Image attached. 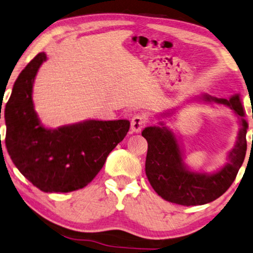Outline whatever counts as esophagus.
<instances>
[{
	"instance_id": "esophagus-1",
	"label": "esophagus",
	"mask_w": 253,
	"mask_h": 253,
	"mask_svg": "<svg viewBox=\"0 0 253 253\" xmlns=\"http://www.w3.org/2000/svg\"><path fill=\"white\" fill-rule=\"evenodd\" d=\"M147 123H148V118L145 114L134 115L131 121V130L133 132H140L146 126Z\"/></svg>"
}]
</instances>
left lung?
Segmentation results:
<instances>
[{
  "label": "left lung",
  "instance_id": "1",
  "mask_svg": "<svg viewBox=\"0 0 253 253\" xmlns=\"http://www.w3.org/2000/svg\"><path fill=\"white\" fill-rule=\"evenodd\" d=\"M207 102L230 106L239 115L241 129L238 141L228 154V163L218 172L201 174L192 172L183 163L181 149L173 132L165 126H148L142 137L148 142L146 175L158 196L169 203L182 206H199L216 200L234 182L247 153L248 123L239 95L231 99L204 95Z\"/></svg>",
  "mask_w": 253,
  "mask_h": 253
}]
</instances>
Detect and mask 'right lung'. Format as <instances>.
<instances>
[{"label":"right lung","instance_id":"add662e5","mask_svg":"<svg viewBox=\"0 0 253 253\" xmlns=\"http://www.w3.org/2000/svg\"><path fill=\"white\" fill-rule=\"evenodd\" d=\"M46 54H37L15 80L4 110L5 146L27 180L44 192L83 189L102 169L108 154L130 129L127 120H89L45 129L33 104L35 77Z\"/></svg>","mask_w":253,"mask_h":253}]
</instances>
